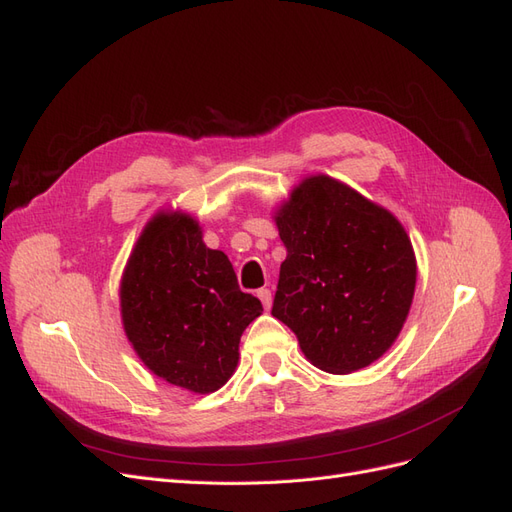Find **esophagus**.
I'll list each match as a JSON object with an SVG mask.
<instances>
[{
  "label": "esophagus",
  "instance_id": "obj_1",
  "mask_svg": "<svg viewBox=\"0 0 512 512\" xmlns=\"http://www.w3.org/2000/svg\"><path fill=\"white\" fill-rule=\"evenodd\" d=\"M258 299L262 301V305H265V309H269V307H271V301H273V294H271L269 288H260V290H258Z\"/></svg>",
  "mask_w": 512,
  "mask_h": 512
}]
</instances>
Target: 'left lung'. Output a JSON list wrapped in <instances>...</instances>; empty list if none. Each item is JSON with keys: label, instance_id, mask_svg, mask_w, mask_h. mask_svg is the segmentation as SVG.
Wrapping results in <instances>:
<instances>
[{"label": "left lung", "instance_id": "left-lung-1", "mask_svg": "<svg viewBox=\"0 0 512 512\" xmlns=\"http://www.w3.org/2000/svg\"><path fill=\"white\" fill-rule=\"evenodd\" d=\"M286 247L271 314L329 374L363 369L410 312L416 260L393 215L331 177H309L277 213Z\"/></svg>", "mask_w": 512, "mask_h": 512}]
</instances>
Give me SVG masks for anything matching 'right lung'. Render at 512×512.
Returning <instances> with one entry per match:
<instances>
[{"label": "right lung", "mask_w": 512, "mask_h": 512, "mask_svg": "<svg viewBox=\"0 0 512 512\" xmlns=\"http://www.w3.org/2000/svg\"><path fill=\"white\" fill-rule=\"evenodd\" d=\"M262 303L241 292L235 269L209 250L188 215H156L121 280L123 329L141 361L194 393L218 391L239 361V342Z\"/></svg>", "instance_id": "right-lung-1"}]
</instances>
